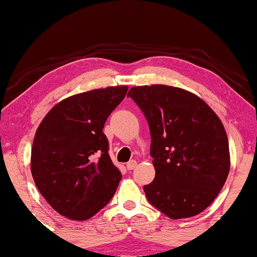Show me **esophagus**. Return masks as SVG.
Segmentation results:
<instances>
[{"label":"esophagus","mask_w":257,"mask_h":257,"mask_svg":"<svg viewBox=\"0 0 257 257\" xmlns=\"http://www.w3.org/2000/svg\"><path fill=\"white\" fill-rule=\"evenodd\" d=\"M138 166L137 160H131V162L126 163V169L128 170H134Z\"/></svg>","instance_id":"1"}]
</instances>
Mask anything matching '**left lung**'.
<instances>
[{
  "label": "left lung",
  "instance_id": "8db88e82",
  "mask_svg": "<svg viewBox=\"0 0 257 257\" xmlns=\"http://www.w3.org/2000/svg\"><path fill=\"white\" fill-rule=\"evenodd\" d=\"M151 133L156 177L147 200L171 219L197 215L214 201L230 172V150L221 120L208 104L183 88L135 86Z\"/></svg>",
  "mask_w": 257,
  "mask_h": 257
}]
</instances>
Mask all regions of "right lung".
<instances>
[{"instance_id":"1","label":"right lung","mask_w":257,"mask_h":257,"mask_svg":"<svg viewBox=\"0 0 257 257\" xmlns=\"http://www.w3.org/2000/svg\"><path fill=\"white\" fill-rule=\"evenodd\" d=\"M128 86H110L70 95L46 113L31 152L39 193L57 213L87 220L115 195L122 175L110 159L103 133Z\"/></svg>"}]
</instances>
